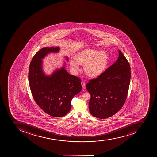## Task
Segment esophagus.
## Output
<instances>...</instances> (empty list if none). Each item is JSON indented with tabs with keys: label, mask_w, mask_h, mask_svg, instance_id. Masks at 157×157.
Segmentation results:
<instances>
[{
	"label": "esophagus",
	"mask_w": 157,
	"mask_h": 157,
	"mask_svg": "<svg viewBox=\"0 0 157 157\" xmlns=\"http://www.w3.org/2000/svg\"><path fill=\"white\" fill-rule=\"evenodd\" d=\"M82 88L83 89H84L85 88V83L84 82H82Z\"/></svg>",
	"instance_id": "obj_1"
}]
</instances>
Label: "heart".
Listing matches in <instances>:
<instances>
[{"mask_svg": "<svg viewBox=\"0 0 157 157\" xmlns=\"http://www.w3.org/2000/svg\"><path fill=\"white\" fill-rule=\"evenodd\" d=\"M109 56L104 52L86 49L80 52L71 60V67L75 71L79 69V64L84 65L85 73L91 77H97L106 69L109 64Z\"/></svg>", "mask_w": 157, "mask_h": 157, "instance_id": "obj_1", "label": "heart"}]
</instances>
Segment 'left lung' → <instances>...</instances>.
Wrapping results in <instances>:
<instances>
[{"instance_id": "8db88e82", "label": "left lung", "mask_w": 157, "mask_h": 157, "mask_svg": "<svg viewBox=\"0 0 157 157\" xmlns=\"http://www.w3.org/2000/svg\"><path fill=\"white\" fill-rule=\"evenodd\" d=\"M130 79V64L119 50L116 62L86 85L91 95L90 113L96 118L105 119L119 111L127 97Z\"/></svg>"}]
</instances>
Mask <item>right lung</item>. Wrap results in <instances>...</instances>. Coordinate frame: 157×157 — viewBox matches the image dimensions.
Segmentation results:
<instances>
[{
    "label": "right lung",
    "mask_w": 157,
    "mask_h": 157,
    "mask_svg": "<svg viewBox=\"0 0 157 157\" xmlns=\"http://www.w3.org/2000/svg\"><path fill=\"white\" fill-rule=\"evenodd\" d=\"M59 49L58 47L42 48L32 58L29 68V84L35 101L44 113L53 117L67 114L73 98L82 89L81 79L69 74L64 66L56 70L51 76L44 73L42 59L48 53L58 52Z\"/></svg>",
    "instance_id": "1"
}]
</instances>
